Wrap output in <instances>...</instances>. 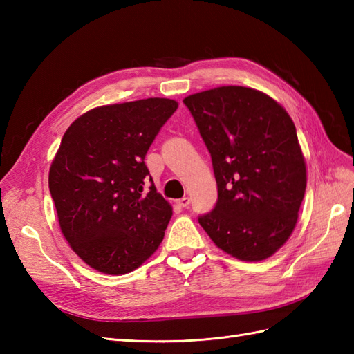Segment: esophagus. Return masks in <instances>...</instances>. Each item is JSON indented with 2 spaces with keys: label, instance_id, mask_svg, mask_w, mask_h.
<instances>
[{
  "label": "esophagus",
  "instance_id": "1",
  "mask_svg": "<svg viewBox=\"0 0 354 354\" xmlns=\"http://www.w3.org/2000/svg\"><path fill=\"white\" fill-rule=\"evenodd\" d=\"M176 204H178V207H181V208H187V207L190 205V199H189V198H183V199H179V201L176 202Z\"/></svg>",
  "mask_w": 354,
  "mask_h": 354
}]
</instances>
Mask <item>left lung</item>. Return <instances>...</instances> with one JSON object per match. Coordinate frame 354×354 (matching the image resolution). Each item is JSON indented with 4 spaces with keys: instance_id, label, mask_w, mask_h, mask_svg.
<instances>
[{
    "instance_id": "left-lung-1",
    "label": "left lung",
    "mask_w": 354,
    "mask_h": 354,
    "mask_svg": "<svg viewBox=\"0 0 354 354\" xmlns=\"http://www.w3.org/2000/svg\"><path fill=\"white\" fill-rule=\"evenodd\" d=\"M212 153L217 204L199 217L214 245L242 261H261L297 227L307 184L290 115L272 97L219 86L184 99Z\"/></svg>"
}]
</instances>
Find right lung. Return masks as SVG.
<instances>
[{
	"label": "right lung",
	"mask_w": 354,
	"mask_h": 354,
	"mask_svg": "<svg viewBox=\"0 0 354 354\" xmlns=\"http://www.w3.org/2000/svg\"><path fill=\"white\" fill-rule=\"evenodd\" d=\"M176 109V100L160 97L89 109L65 131L53 158L48 187L59 227L102 274L132 272L162 242L173 208L155 185L145 190V158Z\"/></svg>",
	"instance_id": "1"
}]
</instances>
